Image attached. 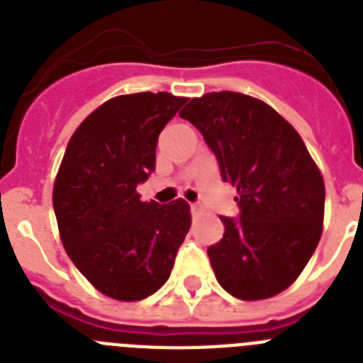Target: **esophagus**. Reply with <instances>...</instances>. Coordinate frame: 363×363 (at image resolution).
Returning <instances> with one entry per match:
<instances>
[{
    "label": "esophagus",
    "instance_id": "1",
    "mask_svg": "<svg viewBox=\"0 0 363 363\" xmlns=\"http://www.w3.org/2000/svg\"><path fill=\"white\" fill-rule=\"evenodd\" d=\"M191 211H192V213H196V211H200V203H191Z\"/></svg>",
    "mask_w": 363,
    "mask_h": 363
}]
</instances>
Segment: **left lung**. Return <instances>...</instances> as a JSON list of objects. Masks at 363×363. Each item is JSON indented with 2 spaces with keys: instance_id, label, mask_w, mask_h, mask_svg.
Wrapping results in <instances>:
<instances>
[{
  "instance_id": "1",
  "label": "left lung",
  "mask_w": 363,
  "mask_h": 363,
  "mask_svg": "<svg viewBox=\"0 0 363 363\" xmlns=\"http://www.w3.org/2000/svg\"><path fill=\"white\" fill-rule=\"evenodd\" d=\"M214 152L238 191V218L220 216L223 238L207 249L218 284L240 300L287 289L322 236L325 187L306 143L267 104L209 92L179 112Z\"/></svg>"
}]
</instances>
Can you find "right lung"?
<instances>
[{
    "instance_id": "add662e5",
    "label": "right lung",
    "mask_w": 363,
    "mask_h": 363,
    "mask_svg": "<svg viewBox=\"0 0 363 363\" xmlns=\"http://www.w3.org/2000/svg\"><path fill=\"white\" fill-rule=\"evenodd\" d=\"M185 98L138 92L105 101L70 138L52 203L72 264L99 293L136 301L171 277L191 227L189 203L142 201L156 169L158 136Z\"/></svg>"
}]
</instances>
